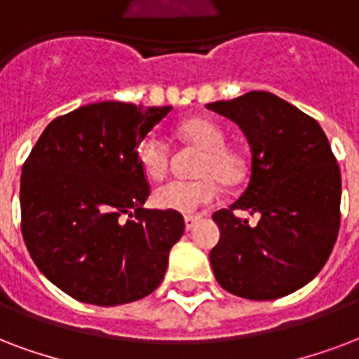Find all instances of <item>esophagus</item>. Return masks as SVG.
Segmentation results:
<instances>
[{"label":"esophagus","mask_w":359,"mask_h":359,"mask_svg":"<svg viewBox=\"0 0 359 359\" xmlns=\"http://www.w3.org/2000/svg\"><path fill=\"white\" fill-rule=\"evenodd\" d=\"M196 223H198V217H185V229L191 231V229L195 227Z\"/></svg>","instance_id":"obj_1"}]
</instances>
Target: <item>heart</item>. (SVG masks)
<instances>
[{
  "instance_id": "b5f03b06",
  "label": "heart",
  "mask_w": 359,
  "mask_h": 359,
  "mask_svg": "<svg viewBox=\"0 0 359 359\" xmlns=\"http://www.w3.org/2000/svg\"><path fill=\"white\" fill-rule=\"evenodd\" d=\"M177 132L183 140L204 151V157L196 170V176L202 180L164 183L155 191L153 201L161 210L182 215H196L217 201L219 189L215 180L225 185H233L241 180L244 164L242 158L225 145V132L208 118H191L183 123ZM138 161L145 176L161 180L170 168V145L163 136L149 134L138 145Z\"/></svg>"
}]
</instances>
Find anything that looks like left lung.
Returning <instances> with one entry per match:
<instances>
[{"instance_id": "obj_1", "label": "left lung", "mask_w": 359, "mask_h": 359, "mask_svg": "<svg viewBox=\"0 0 359 359\" xmlns=\"http://www.w3.org/2000/svg\"><path fill=\"white\" fill-rule=\"evenodd\" d=\"M206 107L236 123L252 151L246 191L212 215L221 234L210 252L215 280L252 301L297 292L322 271L341 225V170L327 136L314 118L265 90ZM234 209L260 219L250 226Z\"/></svg>"}]
</instances>
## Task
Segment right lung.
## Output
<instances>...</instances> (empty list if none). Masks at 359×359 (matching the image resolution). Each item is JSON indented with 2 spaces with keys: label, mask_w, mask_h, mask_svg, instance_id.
Wrapping results in <instances>:
<instances>
[{
  "label": "right lung",
  "mask_w": 359,
  "mask_h": 359,
  "mask_svg": "<svg viewBox=\"0 0 359 359\" xmlns=\"http://www.w3.org/2000/svg\"><path fill=\"white\" fill-rule=\"evenodd\" d=\"M170 111L88 104L50 121L24 163V242L37 269L69 297L115 306L163 282L185 223L176 212L144 208L149 183L138 145Z\"/></svg>",
  "instance_id": "right-lung-1"
}]
</instances>
